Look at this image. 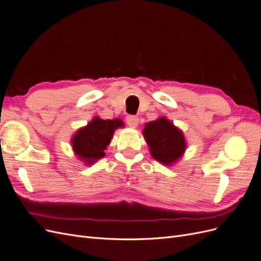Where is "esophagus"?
I'll list each match as a JSON object with an SVG mask.
<instances>
[{"label":"esophagus","instance_id":"obj_1","mask_svg":"<svg viewBox=\"0 0 261 261\" xmlns=\"http://www.w3.org/2000/svg\"><path fill=\"white\" fill-rule=\"evenodd\" d=\"M127 123L130 128H137V125L139 123V117L133 116V115H129L127 116Z\"/></svg>","mask_w":261,"mask_h":261}]
</instances>
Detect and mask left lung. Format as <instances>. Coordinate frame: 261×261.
I'll return each mask as SVG.
<instances>
[{"instance_id":"obj_1","label":"left lung","mask_w":261,"mask_h":261,"mask_svg":"<svg viewBox=\"0 0 261 261\" xmlns=\"http://www.w3.org/2000/svg\"><path fill=\"white\" fill-rule=\"evenodd\" d=\"M142 133L150 155L165 166L178 163L186 153L188 143L183 131L164 116L146 122Z\"/></svg>"}]
</instances>
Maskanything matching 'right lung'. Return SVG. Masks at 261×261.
<instances>
[{
	"mask_svg": "<svg viewBox=\"0 0 261 261\" xmlns=\"http://www.w3.org/2000/svg\"><path fill=\"white\" fill-rule=\"evenodd\" d=\"M123 127L124 123L119 118L104 120L95 116L72 136L70 143L74 155L87 166L93 165L105 156V150L111 144L115 131Z\"/></svg>",
	"mask_w": 261,
	"mask_h": 261,
	"instance_id": "1",
	"label": "right lung"
}]
</instances>
